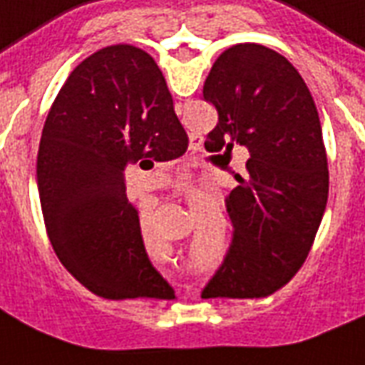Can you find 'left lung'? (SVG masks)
I'll return each instance as SVG.
<instances>
[{
  "mask_svg": "<svg viewBox=\"0 0 365 365\" xmlns=\"http://www.w3.org/2000/svg\"><path fill=\"white\" fill-rule=\"evenodd\" d=\"M202 96L218 112L204 147L250 153L226 198L232 244L204 291L252 299L277 291L311 252L328 198V163L309 88L283 54L244 43L220 54Z\"/></svg>",
  "mask_w": 365,
  "mask_h": 365,
  "instance_id": "8db88e82",
  "label": "left lung"
}]
</instances>
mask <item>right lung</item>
I'll return each mask as SVG.
<instances>
[{"instance_id": "obj_1", "label": "right lung", "mask_w": 365, "mask_h": 365, "mask_svg": "<svg viewBox=\"0 0 365 365\" xmlns=\"http://www.w3.org/2000/svg\"><path fill=\"white\" fill-rule=\"evenodd\" d=\"M187 147L165 76L145 51L106 46L66 78L41 135L38 195L54 253L92 293L175 297L147 257L123 170L173 161Z\"/></svg>"}]
</instances>
